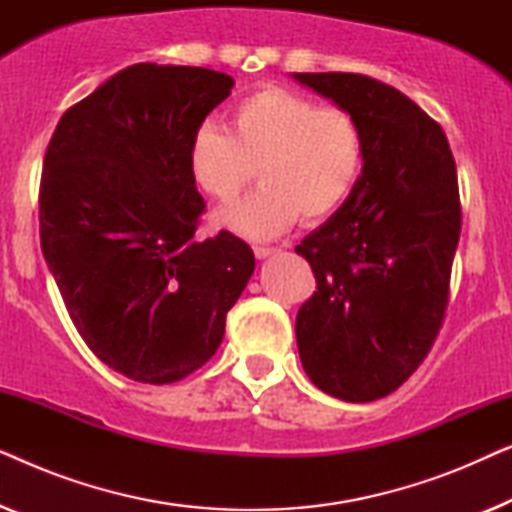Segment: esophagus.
Instances as JSON below:
<instances>
[{
    "label": "esophagus",
    "instance_id": "1",
    "mask_svg": "<svg viewBox=\"0 0 512 512\" xmlns=\"http://www.w3.org/2000/svg\"><path fill=\"white\" fill-rule=\"evenodd\" d=\"M254 254H256V258H268L272 254H277V249H272V247H254Z\"/></svg>",
    "mask_w": 512,
    "mask_h": 512
}]
</instances>
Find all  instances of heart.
Here are the masks:
<instances>
[{"instance_id":"heart-1","label":"heart","mask_w":512,"mask_h":512,"mask_svg":"<svg viewBox=\"0 0 512 512\" xmlns=\"http://www.w3.org/2000/svg\"><path fill=\"white\" fill-rule=\"evenodd\" d=\"M263 186L216 223L251 240H275L300 216L338 212L366 167V135L352 111L321 107L286 88H258L230 109L228 130L200 125L188 144V170L200 191L230 202L254 179Z\"/></svg>"}]
</instances>
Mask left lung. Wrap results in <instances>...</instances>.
I'll use <instances>...</instances> for the list:
<instances>
[{
	"label": "left lung",
	"mask_w": 512,
	"mask_h": 512,
	"mask_svg": "<svg viewBox=\"0 0 512 512\" xmlns=\"http://www.w3.org/2000/svg\"><path fill=\"white\" fill-rule=\"evenodd\" d=\"M359 118L366 167L345 205L296 251L317 291L296 317L303 368L321 391L368 403L401 387L443 326L461 233L447 137L401 90L363 74H293Z\"/></svg>",
	"instance_id": "obj_1"
}]
</instances>
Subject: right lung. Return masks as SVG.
Here are the masks:
<instances>
[{"instance_id": "1", "label": "right lung", "mask_w": 512, "mask_h": 512, "mask_svg": "<svg viewBox=\"0 0 512 512\" xmlns=\"http://www.w3.org/2000/svg\"><path fill=\"white\" fill-rule=\"evenodd\" d=\"M235 81L139 62L62 114L39 188L41 251L83 342L116 373L170 384L212 359L256 268L228 230L198 240L188 144Z\"/></svg>"}]
</instances>
